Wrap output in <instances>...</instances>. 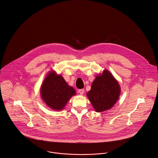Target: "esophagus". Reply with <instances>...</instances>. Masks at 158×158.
<instances>
[{
    "instance_id": "34e87169",
    "label": "esophagus",
    "mask_w": 158,
    "mask_h": 158,
    "mask_svg": "<svg viewBox=\"0 0 158 158\" xmlns=\"http://www.w3.org/2000/svg\"><path fill=\"white\" fill-rule=\"evenodd\" d=\"M78 93H79L80 94H83L84 93V89H79V90H78Z\"/></svg>"
}]
</instances>
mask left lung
<instances>
[{
  "instance_id": "1",
  "label": "left lung",
  "mask_w": 158,
  "mask_h": 158,
  "mask_svg": "<svg viewBox=\"0 0 158 158\" xmlns=\"http://www.w3.org/2000/svg\"><path fill=\"white\" fill-rule=\"evenodd\" d=\"M120 93L118 82L109 71L105 69L101 75L96 76L87 96L96 111L100 112L113 106Z\"/></svg>"
}]
</instances>
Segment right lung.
Listing matches in <instances>:
<instances>
[{"label":"right lung","mask_w":158,"mask_h":158,"mask_svg":"<svg viewBox=\"0 0 158 158\" xmlns=\"http://www.w3.org/2000/svg\"><path fill=\"white\" fill-rule=\"evenodd\" d=\"M40 93L43 101L50 108L58 110L64 107L69 99L76 94V91L61 76L52 71L45 79Z\"/></svg>","instance_id":"1"}]
</instances>
